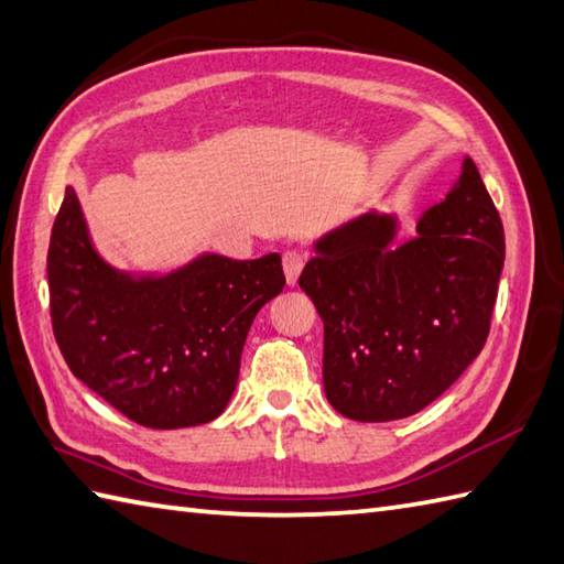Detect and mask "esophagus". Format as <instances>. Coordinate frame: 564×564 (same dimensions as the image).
Returning <instances> with one entry per match:
<instances>
[{
    "label": "esophagus",
    "mask_w": 564,
    "mask_h": 564,
    "mask_svg": "<svg viewBox=\"0 0 564 564\" xmlns=\"http://www.w3.org/2000/svg\"><path fill=\"white\" fill-rule=\"evenodd\" d=\"M306 262V256H302L299 250H286L282 256V265H284V278H286V284H296L299 280V272H302Z\"/></svg>",
    "instance_id": "obj_1"
}]
</instances>
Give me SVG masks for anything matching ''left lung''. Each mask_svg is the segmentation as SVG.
<instances>
[{
    "instance_id": "1",
    "label": "left lung",
    "mask_w": 564,
    "mask_h": 564,
    "mask_svg": "<svg viewBox=\"0 0 564 564\" xmlns=\"http://www.w3.org/2000/svg\"><path fill=\"white\" fill-rule=\"evenodd\" d=\"M399 221L367 212L318 238L299 286L324 321V389L346 419H406L463 375L489 336L503 226L473 158L394 246Z\"/></svg>"
}]
</instances>
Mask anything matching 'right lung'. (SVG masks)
Wrapping results in <instances>:
<instances>
[{"instance_id": "right-lung-1", "label": "right lung", "mask_w": 564, "mask_h": 564, "mask_svg": "<svg viewBox=\"0 0 564 564\" xmlns=\"http://www.w3.org/2000/svg\"><path fill=\"white\" fill-rule=\"evenodd\" d=\"M53 333L77 379L145 429L221 416L252 318L284 290L282 258L214 252L167 274L111 268L65 187L48 248Z\"/></svg>"}]
</instances>
